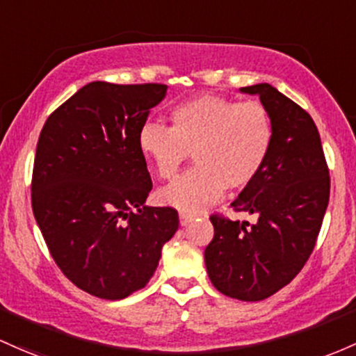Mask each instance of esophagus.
Masks as SVG:
<instances>
[{
    "mask_svg": "<svg viewBox=\"0 0 356 356\" xmlns=\"http://www.w3.org/2000/svg\"><path fill=\"white\" fill-rule=\"evenodd\" d=\"M179 221H181V226H187L191 221H193V216L187 213H179Z\"/></svg>",
    "mask_w": 356,
    "mask_h": 356,
    "instance_id": "1",
    "label": "esophagus"
}]
</instances>
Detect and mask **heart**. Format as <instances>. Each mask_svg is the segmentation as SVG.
I'll return each instance as SVG.
<instances>
[{
  "label": "heart",
  "mask_w": 356,
  "mask_h": 356,
  "mask_svg": "<svg viewBox=\"0 0 356 356\" xmlns=\"http://www.w3.org/2000/svg\"><path fill=\"white\" fill-rule=\"evenodd\" d=\"M172 127L148 120L138 130V150L159 179L175 177L187 154L194 169L159 193V201L182 213L209 208L225 189L248 186L267 162L272 118L260 103L204 95L172 109Z\"/></svg>",
  "instance_id": "b5f03b06"
}]
</instances>
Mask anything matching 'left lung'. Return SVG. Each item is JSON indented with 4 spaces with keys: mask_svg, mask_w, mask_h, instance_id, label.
<instances>
[{
    "mask_svg": "<svg viewBox=\"0 0 356 356\" xmlns=\"http://www.w3.org/2000/svg\"><path fill=\"white\" fill-rule=\"evenodd\" d=\"M240 92L260 97L273 127L267 162L232 202L259 220L248 226L211 218L214 238L204 261L221 294L255 302L287 286L309 259L330 201V172L318 128L302 108L267 83Z\"/></svg>",
    "mask_w": 356,
    "mask_h": 356,
    "instance_id": "left-lung-1",
    "label": "left lung"
}]
</instances>
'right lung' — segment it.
<instances>
[{
	"instance_id": "1",
	"label": "right lung",
	"mask_w": 356,
	"mask_h": 356,
	"mask_svg": "<svg viewBox=\"0 0 356 356\" xmlns=\"http://www.w3.org/2000/svg\"><path fill=\"white\" fill-rule=\"evenodd\" d=\"M163 84H86L45 121L35 154L32 208L72 284L118 300L148 284L179 228L177 211L145 206L152 191L138 130Z\"/></svg>"
}]
</instances>
